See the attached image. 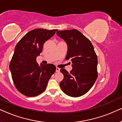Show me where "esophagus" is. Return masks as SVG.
<instances>
[{
  "mask_svg": "<svg viewBox=\"0 0 122 122\" xmlns=\"http://www.w3.org/2000/svg\"><path fill=\"white\" fill-rule=\"evenodd\" d=\"M60 69H59V68H58V67H56V72H60Z\"/></svg>",
  "mask_w": 122,
  "mask_h": 122,
  "instance_id": "1",
  "label": "esophagus"
}]
</instances>
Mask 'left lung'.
<instances>
[{"label":"left lung","instance_id":"1","mask_svg":"<svg viewBox=\"0 0 122 122\" xmlns=\"http://www.w3.org/2000/svg\"><path fill=\"white\" fill-rule=\"evenodd\" d=\"M58 37L67 45L65 59L70 60L72 69L68 72L61 69L64 79L60 84L66 95L79 97L85 94L95 83L98 76V59L90 41L76 30H57Z\"/></svg>","mask_w":122,"mask_h":122}]
</instances>
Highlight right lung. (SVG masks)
<instances>
[{"mask_svg": "<svg viewBox=\"0 0 122 122\" xmlns=\"http://www.w3.org/2000/svg\"><path fill=\"white\" fill-rule=\"evenodd\" d=\"M57 30L35 29L24 36L16 45L9 69L16 88L25 96L36 97L44 92L56 71V66L52 64L39 66L36 58L41 53L45 42Z\"/></svg>", "mask_w": 122, "mask_h": 122, "instance_id": "obj_1", "label": "right lung"}]
</instances>
